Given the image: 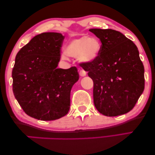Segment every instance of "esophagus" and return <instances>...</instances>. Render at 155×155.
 I'll return each mask as SVG.
<instances>
[{
    "mask_svg": "<svg viewBox=\"0 0 155 155\" xmlns=\"http://www.w3.org/2000/svg\"><path fill=\"white\" fill-rule=\"evenodd\" d=\"M79 74H80V76H82V77H84V76H85L86 75H87V72H86L84 70L81 69V70L79 71Z\"/></svg>",
    "mask_w": 155,
    "mask_h": 155,
    "instance_id": "obj_1",
    "label": "esophagus"
}]
</instances>
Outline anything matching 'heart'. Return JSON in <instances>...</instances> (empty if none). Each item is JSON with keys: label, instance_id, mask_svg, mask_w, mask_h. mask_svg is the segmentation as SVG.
<instances>
[{"label": "heart", "instance_id": "heart-1", "mask_svg": "<svg viewBox=\"0 0 155 155\" xmlns=\"http://www.w3.org/2000/svg\"><path fill=\"white\" fill-rule=\"evenodd\" d=\"M101 49V43L97 38L83 35L68 42L65 51L62 54V58L67 59L69 55L78 58L81 62H91L98 58Z\"/></svg>", "mask_w": 155, "mask_h": 155}]
</instances>
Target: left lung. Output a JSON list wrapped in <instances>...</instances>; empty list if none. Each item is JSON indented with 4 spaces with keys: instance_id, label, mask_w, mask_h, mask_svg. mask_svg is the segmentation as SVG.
Segmentation results:
<instances>
[{
    "instance_id": "obj_1",
    "label": "left lung",
    "mask_w": 155,
    "mask_h": 155,
    "mask_svg": "<svg viewBox=\"0 0 155 155\" xmlns=\"http://www.w3.org/2000/svg\"><path fill=\"white\" fill-rule=\"evenodd\" d=\"M101 42L98 58L80 66L93 81V101L101 114L115 117L128 113L145 85L143 64L137 47L120 31L91 29Z\"/></svg>"
}]
</instances>
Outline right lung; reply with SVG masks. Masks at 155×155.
<instances>
[{"instance_id":"right-lung-1","label":"right lung","mask_w":155,"mask_h":155,"mask_svg":"<svg viewBox=\"0 0 155 155\" xmlns=\"http://www.w3.org/2000/svg\"><path fill=\"white\" fill-rule=\"evenodd\" d=\"M64 37L60 33L35 35L21 48L12 70L13 93L24 112L51 121L67 115L71 90L79 80L75 67L58 68Z\"/></svg>"}]
</instances>
